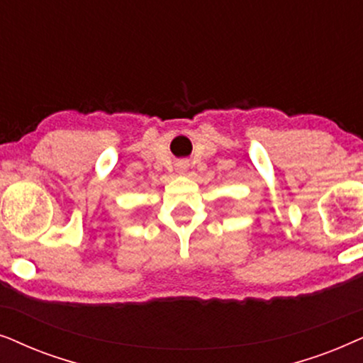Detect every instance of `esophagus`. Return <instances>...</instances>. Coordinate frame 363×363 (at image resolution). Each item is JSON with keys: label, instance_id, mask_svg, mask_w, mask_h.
Returning a JSON list of instances; mask_svg holds the SVG:
<instances>
[{"label": "esophagus", "instance_id": "34e87169", "mask_svg": "<svg viewBox=\"0 0 363 363\" xmlns=\"http://www.w3.org/2000/svg\"><path fill=\"white\" fill-rule=\"evenodd\" d=\"M184 169H186V166H181V171H184Z\"/></svg>", "mask_w": 363, "mask_h": 363}]
</instances>
